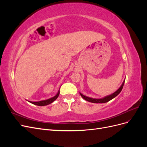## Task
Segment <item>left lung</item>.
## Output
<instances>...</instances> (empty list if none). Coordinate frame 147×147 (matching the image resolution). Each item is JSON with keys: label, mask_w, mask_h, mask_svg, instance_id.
<instances>
[{"label": "left lung", "mask_w": 147, "mask_h": 147, "mask_svg": "<svg viewBox=\"0 0 147 147\" xmlns=\"http://www.w3.org/2000/svg\"><path fill=\"white\" fill-rule=\"evenodd\" d=\"M124 81H125V80H124ZM124 81L122 83L121 86H120V88L118 89V90L117 91H115L114 93H113L112 94L106 96V97H104V98H102V99H93V98H91V97H86L85 96H84L82 94H81V93H80V94L81 96L83 97V98L84 100H87L88 102H92V103H105V102H107L110 101V100L113 99L114 97H116L117 96H118L120 92L121 91L122 89L123 88L124 84Z\"/></svg>", "instance_id": "obj_1"}]
</instances>
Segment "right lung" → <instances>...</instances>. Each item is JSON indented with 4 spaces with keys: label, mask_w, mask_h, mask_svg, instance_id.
<instances>
[{
    "label": "right lung",
    "mask_w": 147,
    "mask_h": 147,
    "mask_svg": "<svg viewBox=\"0 0 147 147\" xmlns=\"http://www.w3.org/2000/svg\"><path fill=\"white\" fill-rule=\"evenodd\" d=\"M59 90L58 91V92H57V94L55 96L52 97V98L48 99L45 100L39 101V102H31V101H29V102H30V103H32V104H33L34 105H36L45 106V105H48V104L52 103L53 102H54L57 98V97L59 96Z\"/></svg>",
    "instance_id": "obj_1"
}]
</instances>
